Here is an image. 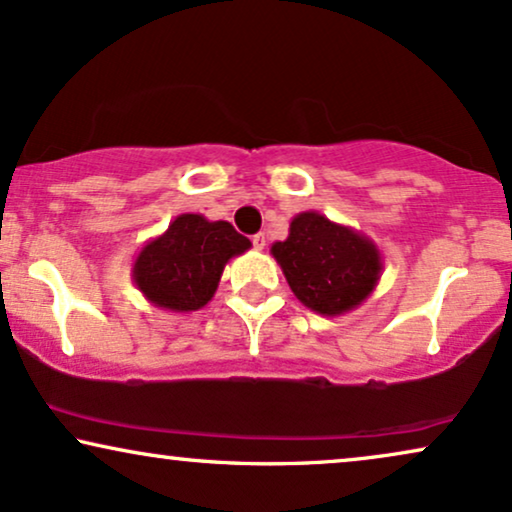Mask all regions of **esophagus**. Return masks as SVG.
Instances as JSON below:
<instances>
[{
  "label": "esophagus",
  "instance_id": "34e87169",
  "mask_svg": "<svg viewBox=\"0 0 512 512\" xmlns=\"http://www.w3.org/2000/svg\"><path fill=\"white\" fill-rule=\"evenodd\" d=\"M251 242H254V249H265V242H268V237H265V232H258V235L251 237Z\"/></svg>",
  "mask_w": 512,
  "mask_h": 512
}]
</instances>
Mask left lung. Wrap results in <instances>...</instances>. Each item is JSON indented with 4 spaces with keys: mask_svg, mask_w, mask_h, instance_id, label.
Masks as SVG:
<instances>
[{
    "mask_svg": "<svg viewBox=\"0 0 512 512\" xmlns=\"http://www.w3.org/2000/svg\"><path fill=\"white\" fill-rule=\"evenodd\" d=\"M270 254L298 301L324 317L360 308L383 272L381 251L367 235L320 211L291 218L289 237L272 244Z\"/></svg>",
    "mask_w": 512,
    "mask_h": 512,
    "instance_id": "8db88e82",
    "label": "left lung"
}]
</instances>
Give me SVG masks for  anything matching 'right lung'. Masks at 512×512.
I'll return each instance as SVG.
<instances>
[{
  "label": "right lung",
  "mask_w": 512,
  "mask_h": 512,
  "mask_svg": "<svg viewBox=\"0 0 512 512\" xmlns=\"http://www.w3.org/2000/svg\"><path fill=\"white\" fill-rule=\"evenodd\" d=\"M251 242L228 221L181 214L162 235L143 244L131 265V280L145 301L169 313H195L214 298L230 258Z\"/></svg>",
  "instance_id": "obj_1"
}]
</instances>
